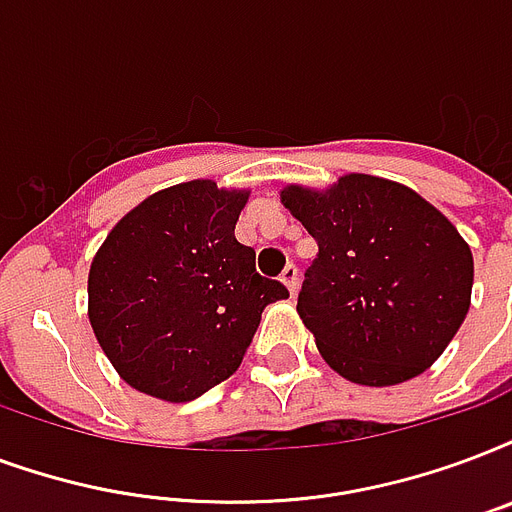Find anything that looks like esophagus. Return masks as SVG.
Instances as JSON below:
<instances>
[{
	"label": "esophagus",
	"mask_w": 512,
	"mask_h": 512,
	"mask_svg": "<svg viewBox=\"0 0 512 512\" xmlns=\"http://www.w3.org/2000/svg\"><path fill=\"white\" fill-rule=\"evenodd\" d=\"M282 284L290 290V295H295V290H298V268H295V265H287V268H284Z\"/></svg>",
	"instance_id": "esophagus-1"
}]
</instances>
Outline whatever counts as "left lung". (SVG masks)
<instances>
[{"label": "left lung", "instance_id": "8db88e82", "mask_svg": "<svg viewBox=\"0 0 512 512\" xmlns=\"http://www.w3.org/2000/svg\"><path fill=\"white\" fill-rule=\"evenodd\" d=\"M282 204L319 244L298 314L322 360L362 386L424 373L473 295V252L446 214L373 174H343L322 190L287 185Z\"/></svg>", "mask_w": 512, "mask_h": 512}]
</instances>
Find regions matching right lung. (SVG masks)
<instances>
[{
    "instance_id": "obj_1",
    "label": "right lung",
    "mask_w": 512,
    "mask_h": 512,
    "mask_svg": "<svg viewBox=\"0 0 512 512\" xmlns=\"http://www.w3.org/2000/svg\"><path fill=\"white\" fill-rule=\"evenodd\" d=\"M247 201L249 190L193 179L109 230L88 271V319L128 386L190 403L236 373L263 308L290 298L233 233Z\"/></svg>"
}]
</instances>
